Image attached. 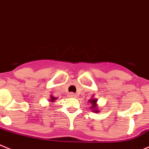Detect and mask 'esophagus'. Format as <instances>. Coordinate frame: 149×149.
Here are the masks:
<instances>
[{
	"mask_svg": "<svg viewBox=\"0 0 149 149\" xmlns=\"http://www.w3.org/2000/svg\"><path fill=\"white\" fill-rule=\"evenodd\" d=\"M69 96H70V98H76V97L77 96V95L75 93H70L69 94Z\"/></svg>",
	"mask_w": 149,
	"mask_h": 149,
	"instance_id": "obj_1",
	"label": "esophagus"
}]
</instances>
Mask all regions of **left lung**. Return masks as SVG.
Masks as SVG:
<instances>
[{
    "mask_svg": "<svg viewBox=\"0 0 149 149\" xmlns=\"http://www.w3.org/2000/svg\"><path fill=\"white\" fill-rule=\"evenodd\" d=\"M90 103L91 104V107H90V109H92V111L94 112H99V110H98V105H97V99L96 98H91V99H90Z\"/></svg>",
    "mask_w": 149,
    "mask_h": 149,
    "instance_id": "obj_1",
    "label": "left lung"
}]
</instances>
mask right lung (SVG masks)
Instances as JSON below:
<instances>
[{
  "instance_id": "add662e5",
  "label": "right lung",
  "mask_w": 149,
  "mask_h": 149,
  "mask_svg": "<svg viewBox=\"0 0 149 149\" xmlns=\"http://www.w3.org/2000/svg\"><path fill=\"white\" fill-rule=\"evenodd\" d=\"M55 100H56V97L52 96V95H51V100H50V101H51V102H54V101H55Z\"/></svg>"
}]
</instances>
